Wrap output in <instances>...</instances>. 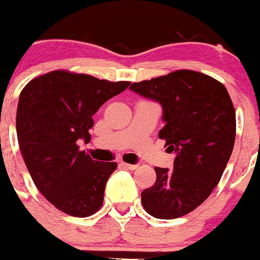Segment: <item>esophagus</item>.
Returning <instances> with one entry per match:
<instances>
[{
	"instance_id": "34e87169",
	"label": "esophagus",
	"mask_w": 260,
	"mask_h": 260,
	"mask_svg": "<svg viewBox=\"0 0 260 260\" xmlns=\"http://www.w3.org/2000/svg\"><path fill=\"white\" fill-rule=\"evenodd\" d=\"M122 166L128 170H136L138 167V165H131V164H125V162H122Z\"/></svg>"
}]
</instances>
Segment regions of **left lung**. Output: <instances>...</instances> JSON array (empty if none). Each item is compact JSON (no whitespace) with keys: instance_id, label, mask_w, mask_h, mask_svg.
Returning <instances> with one entry per match:
<instances>
[{"instance_id":"obj_1","label":"left lung","mask_w":260,"mask_h":260,"mask_svg":"<svg viewBox=\"0 0 260 260\" xmlns=\"http://www.w3.org/2000/svg\"><path fill=\"white\" fill-rule=\"evenodd\" d=\"M129 89L162 107L158 137L175 152L174 170L156 167L157 180L142 191L145 210L157 219L183 216L210 196L235 142V111L226 88L203 73L177 70L133 83Z\"/></svg>"}]
</instances>
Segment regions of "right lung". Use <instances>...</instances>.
<instances>
[{
	"label": "right lung",
	"mask_w": 260,
	"mask_h": 260,
	"mask_svg": "<svg viewBox=\"0 0 260 260\" xmlns=\"http://www.w3.org/2000/svg\"><path fill=\"white\" fill-rule=\"evenodd\" d=\"M128 85L129 81L112 83L55 70L21 91L18 146L36 187L60 211L85 217L101 209L117 164L94 161L77 142L90 141L93 115Z\"/></svg>",
	"instance_id": "obj_1"
}]
</instances>
